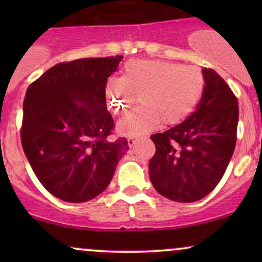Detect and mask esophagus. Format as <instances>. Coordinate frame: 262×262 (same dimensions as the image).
<instances>
[{
  "label": "esophagus",
  "mask_w": 262,
  "mask_h": 262,
  "mask_svg": "<svg viewBox=\"0 0 262 262\" xmlns=\"http://www.w3.org/2000/svg\"><path fill=\"white\" fill-rule=\"evenodd\" d=\"M137 139H138V137H129L128 138V145L130 146H134V144H135V141H137Z\"/></svg>",
  "instance_id": "esophagus-1"
}]
</instances>
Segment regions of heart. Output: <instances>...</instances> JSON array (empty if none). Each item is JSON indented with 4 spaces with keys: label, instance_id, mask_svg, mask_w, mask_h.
<instances>
[{
    "label": "heart",
    "instance_id": "heart-1",
    "mask_svg": "<svg viewBox=\"0 0 262 262\" xmlns=\"http://www.w3.org/2000/svg\"><path fill=\"white\" fill-rule=\"evenodd\" d=\"M206 85L197 66H183L165 60H129L122 77H111L104 86L107 106L116 116H124L137 103L141 106L119 122L123 134L146 133L161 122L175 125L193 112Z\"/></svg>",
    "mask_w": 262,
    "mask_h": 262
}]
</instances>
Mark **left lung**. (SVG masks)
Listing matches in <instances>:
<instances>
[{
  "label": "left lung",
  "instance_id": "1",
  "mask_svg": "<svg viewBox=\"0 0 262 262\" xmlns=\"http://www.w3.org/2000/svg\"><path fill=\"white\" fill-rule=\"evenodd\" d=\"M203 95L185 122L152 134L155 155L150 181L159 193L176 202H196L223 177L236 144L237 98L212 69H203Z\"/></svg>",
  "mask_w": 262,
  "mask_h": 262
}]
</instances>
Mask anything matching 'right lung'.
Listing matches in <instances>:
<instances>
[{
	"label": "right lung",
	"instance_id": "1",
	"mask_svg": "<svg viewBox=\"0 0 262 262\" xmlns=\"http://www.w3.org/2000/svg\"><path fill=\"white\" fill-rule=\"evenodd\" d=\"M123 56L59 62L28 86L20 141L35 176L53 196L87 202L103 192L128 140H110L114 122L104 86Z\"/></svg>",
	"mask_w": 262,
	"mask_h": 262
}]
</instances>
